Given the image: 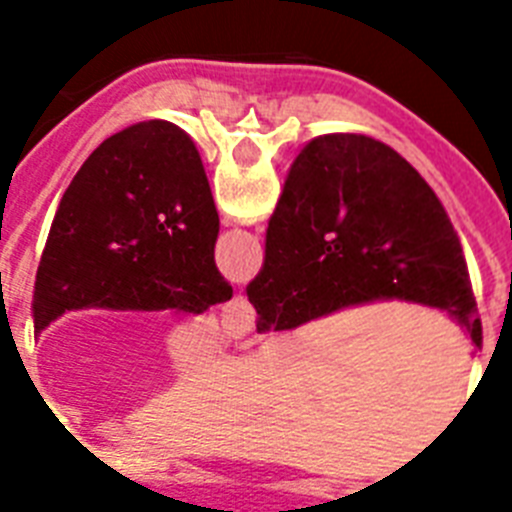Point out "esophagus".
I'll return each instance as SVG.
<instances>
[{
    "instance_id": "34e87169",
    "label": "esophagus",
    "mask_w": 512,
    "mask_h": 512,
    "mask_svg": "<svg viewBox=\"0 0 512 512\" xmlns=\"http://www.w3.org/2000/svg\"><path fill=\"white\" fill-rule=\"evenodd\" d=\"M220 321H223V329L228 337H244L252 332L255 327V308L244 295H233L228 303L223 305L220 311Z\"/></svg>"
}]
</instances>
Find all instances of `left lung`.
<instances>
[{
  "label": "left lung",
  "instance_id": "obj_1",
  "mask_svg": "<svg viewBox=\"0 0 512 512\" xmlns=\"http://www.w3.org/2000/svg\"><path fill=\"white\" fill-rule=\"evenodd\" d=\"M220 231L193 140L162 119L106 138L60 199L34 284V332L66 311L199 316L231 300Z\"/></svg>",
  "mask_w": 512,
  "mask_h": 512
}]
</instances>
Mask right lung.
Masks as SVG:
<instances>
[{
	"label": "right lung",
	"instance_id": "obj_1",
	"mask_svg": "<svg viewBox=\"0 0 512 512\" xmlns=\"http://www.w3.org/2000/svg\"><path fill=\"white\" fill-rule=\"evenodd\" d=\"M247 297L257 332L295 329L350 305L406 300L449 313L481 345L452 220L420 172L369 135H321L297 154Z\"/></svg>",
	"mask_w": 512,
	"mask_h": 512
}]
</instances>
